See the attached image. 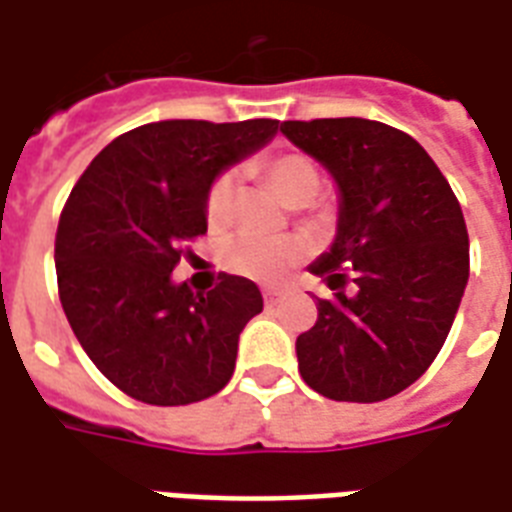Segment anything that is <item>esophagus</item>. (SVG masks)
<instances>
[{"label": "esophagus", "instance_id": "34e87169", "mask_svg": "<svg viewBox=\"0 0 512 512\" xmlns=\"http://www.w3.org/2000/svg\"><path fill=\"white\" fill-rule=\"evenodd\" d=\"M283 297V289H264V302H278Z\"/></svg>", "mask_w": 512, "mask_h": 512}]
</instances>
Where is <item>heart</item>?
<instances>
[{
    "label": "heart",
    "instance_id": "1",
    "mask_svg": "<svg viewBox=\"0 0 512 512\" xmlns=\"http://www.w3.org/2000/svg\"><path fill=\"white\" fill-rule=\"evenodd\" d=\"M267 177L272 188L289 207H305L308 201L316 199L322 188V171L308 155L302 152H283L267 163ZM234 196H237V174L223 171L212 179L204 201V212L212 226H223L234 210ZM302 256V242L292 237H261V234H242L223 245L220 259L226 270L237 272L242 278L261 283L281 281L286 272Z\"/></svg>",
    "mask_w": 512,
    "mask_h": 512
}]
</instances>
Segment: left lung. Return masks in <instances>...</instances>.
<instances>
[{
	"label": "left lung",
	"mask_w": 512,
	"mask_h": 512,
	"mask_svg": "<svg viewBox=\"0 0 512 512\" xmlns=\"http://www.w3.org/2000/svg\"><path fill=\"white\" fill-rule=\"evenodd\" d=\"M281 133L338 185V231L308 270L330 286L297 338L305 384L374 404L414 384L442 349L469 281L455 193L404 130L360 117L283 122Z\"/></svg>",
	"instance_id": "obj_1"
}]
</instances>
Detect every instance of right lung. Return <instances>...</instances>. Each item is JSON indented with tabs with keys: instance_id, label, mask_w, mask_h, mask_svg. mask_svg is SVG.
<instances>
[{
	"instance_id": "1",
	"label": "right lung",
	"mask_w": 512,
	"mask_h": 512,
	"mask_svg": "<svg viewBox=\"0 0 512 512\" xmlns=\"http://www.w3.org/2000/svg\"><path fill=\"white\" fill-rule=\"evenodd\" d=\"M278 133V119H163L114 138L89 163L59 218V300L78 343L108 382L152 406H185L229 384L259 286L220 275L190 292L171 272L182 242L207 231L220 171Z\"/></svg>"
}]
</instances>
